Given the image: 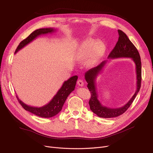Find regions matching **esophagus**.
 Here are the masks:
<instances>
[{
  "label": "esophagus",
  "instance_id": "1",
  "mask_svg": "<svg viewBox=\"0 0 153 153\" xmlns=\"http://www.w3.org/2000/svg\"><path fill=\"white\" fill-rule=\"evenodd\" d=\"M77 84H78V85H79L80 87H82V86H84V82L82 81V80H78L77 81Z\"/></svg>",
  "mask_w": 153,
  "mask_h": 153
}]
</instances>
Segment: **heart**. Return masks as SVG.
<instances>
[{"mask_svg": "<svg viewBox=\"0 0 153 153\" xmlns=\"http://www.w3.org/2000/svg\"><path fill=\"white\" fill-rule=\"evenodd\" d=\"M106 46L102 42L97 43V40L89 39L84 41L80 46V53L83 58L91 56L89 60L91 64L97 62L105 52Z\"/></svg>", "mask_w": 153, "mask_h": 153, "instance_id": "obj_1", "label": "heart"}]
</instances>
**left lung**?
I'll return each instance as SVG.
<instances>
[{"mask_svg":"<svg viewBox=\"0 0 153 153\" xmlns=\"http://www.w3.org/2000/svg\"><path fill=\"white\" fill-rule=\"evenodd\" d=\"M119 38L115 48L108 56V59H117L120 58H130L135 64L136 74V90L131 99L122 107L112 108L103 105L98 99L95 81L99 74L105 67L108 61H104L97 67L92 68L85 72L84 77L87 82V87L91 93V97L89 102L90 108L94 114L101 118H114L122 115L130 107L136 95L140 91L141 82V62L138 51L128 38L123 31L118 30Z\"/></svg>","mask_w":153,"mask_h":153,"instance_id":"8db88e82","label":"left lung"}]
</instances>
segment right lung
Listing matches in <instances>:
<instances>
[{"label": "right lung", "instance_id": "right-lung-1", "mask_svg": "<svg viewBox=\"0 0 153 153\" xmlns=\"http://www.w3.org/2000/svg\"><path fill=\"white\" fill-rule=\"evenodd\" d=\"M56 29L53 28H40L35 30L25 39L22 41L17 49L15 50V54L17 53L22 48L31 43L33 40L38 36L42 35H46L48 33H52L55 32ZM77 76H74L70 77L67 81H64L62 87L59 89L58 92L54 96L53 98L49 103L42 107H32L26 103H23L17 95V98L23 108L27 111L35 114L36 116L43 118H51L57 115L62 110V106L65 102L68 95L73 91L75 89L76 82L77 80Z\"/></svg>", "mask_w": 153, "mask_h": 153}]
</instances>
